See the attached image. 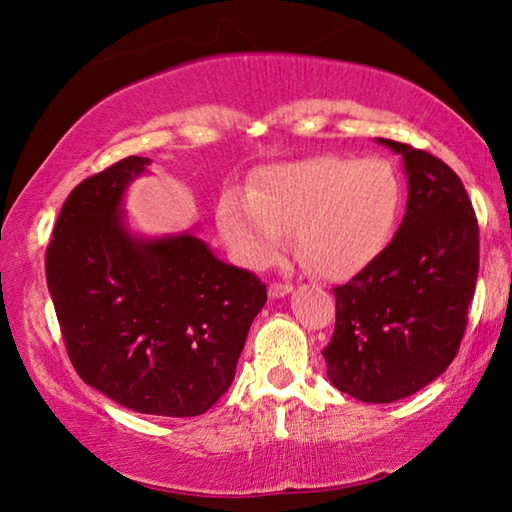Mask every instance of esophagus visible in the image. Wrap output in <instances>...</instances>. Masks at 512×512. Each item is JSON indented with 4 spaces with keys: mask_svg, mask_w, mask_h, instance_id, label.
I'll use <instances>...</instances> for the list:
<instances>
[{
    "mask_svg": "<svg viewBox=\"0 0 512 512\" xmlns=\"http://www.w3.org/2000/svg\"><path fill=\"white\" fill-rule=\"evenodd\" d=\"M291 293V284H284V282H273L271 287H268V296L271 298H284Z\"/></svg>",
    "mask_w": 512,
    "mask_h": 512,
    "instance_id": "34e87169",
    "label": "esophagus"
}]
</instances>
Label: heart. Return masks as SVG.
Masks as SVG:
<instances>
[{"instance_id": "b5f03b06", "label": "heart", "mask_w": 512, "mask_h": 512, "mask_svg": "<svg viewBox=\"0 0 512 512\" xmlns=\"http://www.w3.org/2000/svg\"><path fill=\"white\" fill-rule=\"evenodd\" d=\"M402 180L391 162L354 155L273 164L255 192L230 189L219 225L241 262L262 266L296 228V250L311 271L348 277L375 259L402 210Z\"/></svg>"}]
</instances>
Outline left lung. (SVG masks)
Returning a JSON list of instances; mask_svg holds the SVG:
<instances>
[{"label":"left lung","instance_id":"left-lung-1","mask_svg":"<svg viewBox=\"0 0 512 512\" xmlns=\"http://www.w3.org/2000/svg\"><path fill=\"white\" fill-rule=\"evenodd\" d=\"M409 176L404 219L381 253L334 289L327 377L361 402L418 393L454 361L479 275V223L461 178L443 160L395 140Z\"/></svg>","mask_w":512,"mask_h":512}]
</instances>
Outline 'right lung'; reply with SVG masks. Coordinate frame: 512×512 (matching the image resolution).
<instances>
[{
  "mask_svg": "<svg viewBox=\"0 0 512 512\" xmlns=\"http://www.w3.org/2000/svg\"><path fill=\"white\" fill-rule=\"evenodd\" d=\"M149 164L131 155L72 189L47 246V287L85 384L137 413L194 418L235 379L266 284L194 232L131 235L121 201Z\"/></svg>",
  "mask_w": 512,
  "mask_h": 512,
  "instance_id": "1",
  "label": "right lung"
}]
</instances>
